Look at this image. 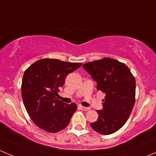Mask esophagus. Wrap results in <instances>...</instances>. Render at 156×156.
Instances as JSON below:
<instances>
[{"label":"esophagus","mask_w":156,"mask_h":156,"mask_svg":"<svg viewBox=\"0 0 156 156\" xmlns=\"http://www.w3.org/2000/svg\"><path fill=\"white\" fill-rule=\"evenodd\" d=\"M80 108H81V109L83 110V111H88V110L90 109L89 107H84V106H80Z\"/></svg>","instance_id":"34e87169"}]
</instances>
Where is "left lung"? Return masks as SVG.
Wrapping results in <instances>:
<instances>
[{
    "instance_id": "8db88e82",
    "label": "left lung",
    "mask_w": 156,
    "mask_h": 156,
    "mask_svg": "<svg viewBox=\"0 0 156 156\" xmlns=\"http://www.w3.org/2000/svg\"><path fill=\"white\" fill-rule=\"evenodd\" d=\"M82 67L97 82V90L106 94L98 119L90 126L100 134L108 135L121 128L130 116L135 103L136 81L125 64L112 59L87 62Z\"/></svg>"
}]
</instances>
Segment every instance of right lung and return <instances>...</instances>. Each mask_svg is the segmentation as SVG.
<instances>
[{
    "label": "right lung",
    "instance_id": "add662e5",
    "mask_svg": "<svg viewBox=\"0 0 156 156\" xmlns=\"http://www.w3.org/2000/svg\"><path fill=\"white\" fill-rule=\"evenodd\" d=\"M81 63L43 59L26 70L22 81V97L34 123L45 131L56 133L68 126L77 105L66 104L56 96L65 78Z\"/></svg>",
    "mask_w": 156,
    "mask_h": 156
}]
</instances>
